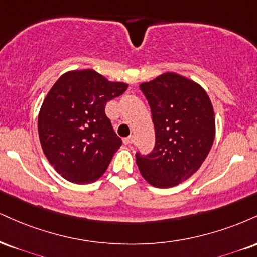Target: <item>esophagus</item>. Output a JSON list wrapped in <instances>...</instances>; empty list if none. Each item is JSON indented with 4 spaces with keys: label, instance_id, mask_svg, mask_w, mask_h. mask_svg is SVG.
<instances>
[{
    "label": "esophagus",
    "instance_id": "obj_1",
    "mask_svg": "<svg viewBox=\"0 0 257 257\" xmlns=\"http://www.w3.org/2000/svg\"><path fill=\"white\" fill-rule=\"evenodd\" d=\"M123 142H124L125 145H132L133 142H134V137H133V135H129V137L123 139Z\"/></svg>",
    "mask_w": 257,
    "mask_h": 257
}]
</instances>
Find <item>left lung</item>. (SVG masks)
<instances>
[{
    "label": "left lung",
    "instance_id": "8db88e82",
    "mask_svg": "<svg viewBox=\"0 0 257 257\" xmlns=\"http://www.w3.org/2000/svg\"><path fill=\"white\" fill-rule=\"evenodd\" d=\"M140 89L152 112L156 145L147 156L137 153L139 170L153 187H175L195 174L211 151V99L199 83L176 73H164Z\"/></svg>",
    "mask_w": 257,
    "mask_h": 257
}]
</instances>
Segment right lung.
Segmentation results:
<instances>
[{
  "label": "right lung",
  "instance_id": "1",
  "mask_svg": "<svg viewBox=\"0 0 257 257\" xmlns=\"http://www.w3.org/2000/svg\"><path fill=\"white\" fill-rule=\"evenodd\" d=\"M128 88L93 69L72 70L49 91L38 116L43 152L62 177L73 183L97 181L122 145L105 115V105Z\"/></svg>",
  "mask_w": 257,
  "mask_h": 257
}]
</instances>
